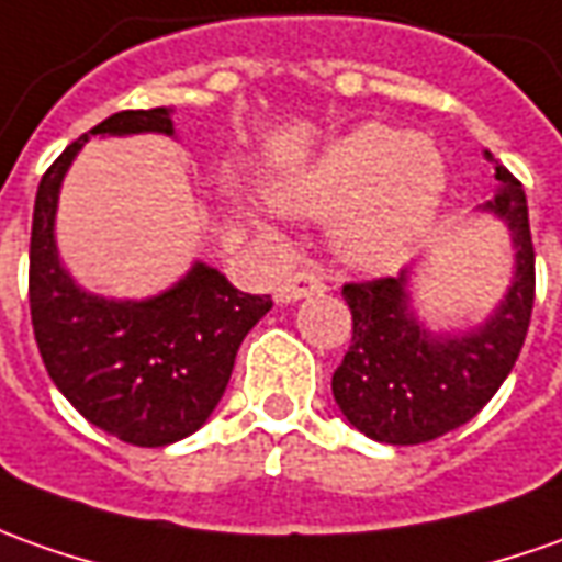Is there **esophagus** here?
<instances>
[{
	"mask_svg": "<svg viewBox=\"0 0 562 562\" xmlns=\"http://www.w3.org/2000/svg\"><path fill=\"white\" fill-rule=\"evenodd\" d=\"M323 289H326V280H323L316 270L304 267V270H297V273H292V277H285V280L277 285V301H282V304H292V301H297V297L319 295Z\"/></svg>",
	"mask_w": 562,
	"mask_h": 562,
	"instance_id": "34e87169",
	"label": "esophagus"
}]
</instances>
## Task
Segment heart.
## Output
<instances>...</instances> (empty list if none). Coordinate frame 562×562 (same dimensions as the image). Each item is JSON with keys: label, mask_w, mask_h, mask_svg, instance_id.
I'll list each match as a JSON object with an SVG mask.
<instances>
[{"label": "heart", "mask_w": 562, "mask_h": 562, "mask_svg": "<svg viewBox=\"0 0 562 562\" xmlns=\"http://www.w3.org/2000/svg\"><path fill=\"white\" fill-rule=\"evenodd\" d=\"M446 193V162L427 137L360 125L277 187L289 212L335 217V246L360 267H387L425 236Z\"/></svg>", "instance_id": "heart-1"}]
</instances>
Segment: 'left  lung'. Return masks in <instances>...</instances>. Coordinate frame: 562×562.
Listing matches in <instances>:
<instances>
[{
  "instance_id": "obj_1",
  "label": "left lung",
  "mask_w": 562,
  "mask_h": 562,
  "mask_svg": "<svg viewBox=\"0 0 562 562\" xmlns=\"http://www.w3.org/2000/svg\"><path fill=\"white\" fill-rule=\"evenodd\" d=\"M495 178L498 190L486 209L510 227L517 273L483 326L442 338L422 329L409 313L406 273L345 282L341 289L353 338L331 375V393L347 422L372 440L418 446L468 425L520 357L536 304V249L522 184L498 162Z\"/></svg>"
}]
</instances>
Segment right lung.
<instances>
[{"instance_id":"obj_1","label":"right lung","mask_w":562,"mask_h":562,"mask_svg":"<svg viewBox=\"0 0 562 562\" xmlns=\"http://www.w3.org/2000/svg\"><path fill=\"white\" fill-rule=\"evenodd\" d=\"M135 132L175 135L169 110L113 113L42 175L30 233V316L42 362L72 409L116 440L153 449L205 425L243 338L273 301L233 289L205 265L150 301H106L70 280L55 249L60 181L91 135Z\"/></svg>"}]
</instances>
